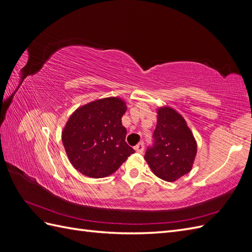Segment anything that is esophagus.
Instances as JSON below:
<instances>
[{
	"mask_svg": "<svg viewBox=\"0 0 252 252\" xmlns=\"http://www.w3.org/2000/svg\"><path fill=\"white\" fill-rule=\"evenodd\" d=\"M134 150H135L136 152H139V154H142V152L144 151V144H143V143H140V144L136 145V146L134 147Z\"/></svg>",
	"mask_w": 252,
	"mask_h": 252,
	"instance_id": "1",
	"label": "esophagus"
}]
</instances>
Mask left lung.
Instances as JSON below:
<instances>
[{
  "label": "left lung",
  "mask_w": 252,
  "mask_h": 252,
  "mask_svg": "<svg viewBox=\"0 0 252 252\" xmlns=\"http://www.w3.org/2000/svg\"><path fill=\"white\" fill-rule=\"evenodd\" d=\"M158 122L154 132V146L145 159L158 178L174 182L192 169L197 145L185 119L173 108L157 109Z\"/></svg>",
  "instance_id": "8db88e82"
}]
</instances>
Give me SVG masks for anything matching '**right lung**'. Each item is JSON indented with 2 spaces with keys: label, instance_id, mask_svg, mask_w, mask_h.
I'll use <instances>...</instances> for the list:
<instances>
[{
  "label": "right lung",
  "instance_id": "right-lung-1",
  "mask_svg": "<svg viewBox=\"0 0 252 252\" xmlns=\"http://www.w3.org/2000/svg\"><path fill=\"white\" fill-rule=\"evenodd\" d=\"M127 106L117 96L85 104L68 119L62 142L71 165L82 174L100 179L116 172L134 150L125 142L122 117Z\"/></svg>",
  "mask_w": 252,
  "mask_h": 252
}]
</instances>
